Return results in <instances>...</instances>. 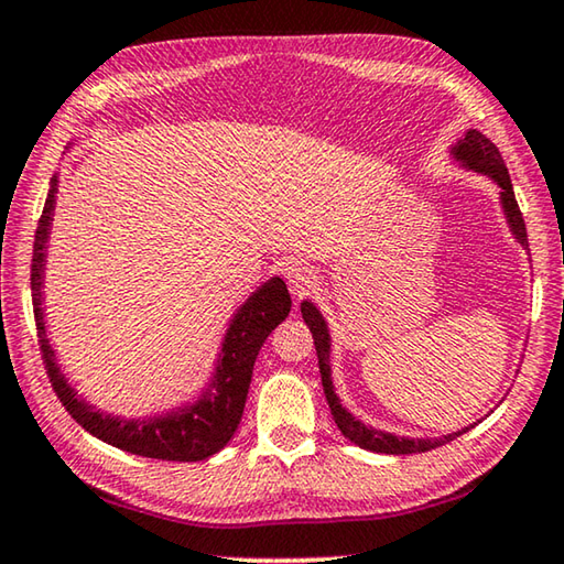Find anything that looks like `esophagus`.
Returning a JSON list of instances; mask_svg holds the SVG:
<instances>
[{
  "instance_id": "obj_1",
  "label": "esophagus",
  "mask_w": 564,
  "mask_h": 564,
  "mask_svg": "<svg viewBox=\"0 0 564 564\" xmlns=\"http://www.w3.org/2000/svg\"><path fill=\"white\" fill-rule=\"evenodd\" d=\"M289 283H291V289H293L295 295H303V293H308L313 285L318 283V275L313 273V269H308V265H305V263H291Z\"/></svg>"
}]
</instances>
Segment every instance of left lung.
<instances>
[{"instance_id":"left-lung-1","label":"left lung","mask_w":564,"mask_h":564,"mask_svg":"<svg viewBox=\"0 0 564 564\" xmlns=\"http://www.w3.org/2000/svg\"><path fill=\"white\" fill-rule=\"evenodd\" d=\"M455 156L460 159L465 166H470L475 171H480V174H488L492 181H498V186L502 188L500 191L502 208H505V214H508V221H510L512 234H514V238H518L522 246H528V228H524V218H522V212H520V206H518V198H514L508 166H505V161L500 156L498 147H495L490 139H485L480 131L473 129V131H467L460 141H457ZM301 313H303L305 326H308L311 333H313V343H316V356H318V366H321L323 393H326L333 420H336V425L340 427V433L346 435L350 443H356L358 447H366V451H373V453L413 455V453L433 451V447H441L445 443L455 441V437H460L463 433H467V427H465V431H457V433H451V435L435 437V441H410V437H395V435H388L383 431H373V427L362 425L360 420L352 417L348 410L338 403L336 393H333L330 366H328L330 338H328L326 321L321 318V313L316 311V305L308 303V301L301 305Z\"/></svg>"}]
</instances>
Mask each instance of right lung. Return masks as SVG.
Here are the masks:
<instances>
[{
  "label": "right lung",
  "instance_id": "obj_1",
  "mask_svg": "<svg viewBox=\"0 0 564 564\" xmlns=\"http://www.w3.org/2000/svg\"><path fill=\"white\" fill-rule=\"evenodd\" d=\"M56 178H52V188L46 194L40 224L34 234V253H32V305L36 321V338L44 360V370L50 376L56 398L62 400L76 423L84 431L97 435L99 441L109 443L119 451H127L141 457H156V460H176V463H196L206 460L231 441L238 423H241L248 386H251L253 362L259 356L265 338L281 321L291 313V295L281 279H273L253 293L241 311L236 313L231 328L224 340L221 366L216 370V380L208 395L191 408L178 410L166 417L151 420H119L97 413L91 405L74 395L66 386L64 376L54 362V352L50 340L44 336L42 321V271H44V246L50 236V221L54 212Z\"/></svg>",
  "mask_w": 564,
  "mask_h": 564
}]
</instances>
